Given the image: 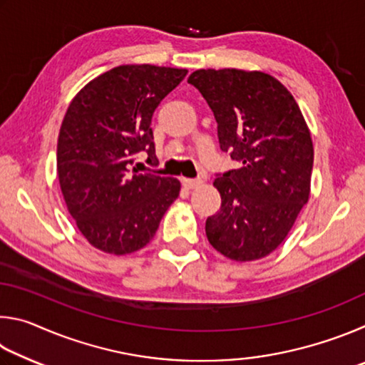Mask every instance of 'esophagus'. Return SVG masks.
Segmentation results:
<instances>
[{"label": "esophagus", "mask_w": 365, "mask_h": 365, "mask_svg": "<svg viewBox=\"0 0 365 365\" xmlns=\"http://www.w3.org/2000/svg\"><path fill=\"white\" fill-rule=\"evenodd\" d=\"M182 183H183V187H185V188H188V190H193V188L201 187L202 180H201V178H183Z\"/></svg>", "instance_id": "esophagus-1"}]
</instances>
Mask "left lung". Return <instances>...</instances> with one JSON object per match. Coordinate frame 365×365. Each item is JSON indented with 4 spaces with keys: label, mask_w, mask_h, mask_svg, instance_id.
<instances>
[{
    "label": "left lung",
    "mask_w": 365,
    "mask_h": 365,
    "mask_svg": "<svg viewBox=\"0 0 365 365\" xmlns=\"http://www.w3.org/2000/svg\"><path fill=\"white\" fill-rule=\"evenodd\" d=\"M217 122L220 150L240 168L217 174L220 209L206 237L233 261L270 255L309 200L314 148L301 109L279 80L264 72L201 69L188 77Z\"/></svg>",
    "instance_id": "8db88e82"
}]
</instances>
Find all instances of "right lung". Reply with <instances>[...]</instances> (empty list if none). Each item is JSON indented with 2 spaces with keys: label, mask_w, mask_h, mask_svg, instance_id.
<instances>
[{
  "label": "right lung",
  "mask_w": 365,
  "mask_h": 365,
  "mask_svg": "<svg viewBox=\"0 0 365 365\" xmlns=\"http://www.w3.org/2000/svg\"><path fill=\"white\" fill-rule=\"evenodd\" d=\"M187 69L119 66L85 85L64 115L58 138L61 191L78 230L109 255L150 243L180 193L177 178L130 170L140 153L154 165L151 119Z\"/></svg>",
  "instance_id": "obj_1"
}]
</instances>
